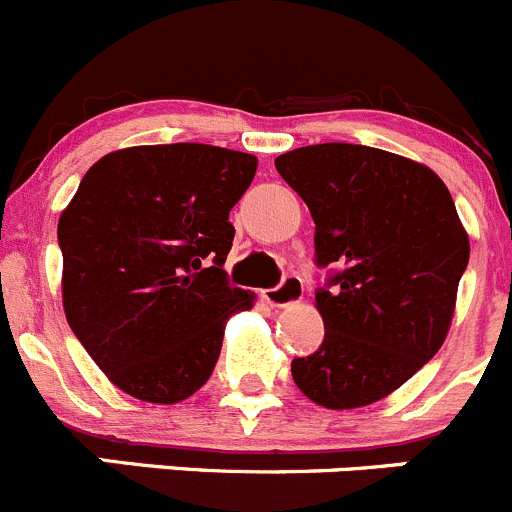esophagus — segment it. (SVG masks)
Instances as JSON below:
<instances>
[{"label": "esophagus", "mask_w": 512, "mask_h": 512, "mask_svg": "<svg viewBox=\"0 0 512 512\" xmlns=\"http://www.w3.org/2000/svg\"><path fill=\"white\" fill-rule=\"evenodd\" d=\"M301 296H304V284H301L299 276H284V281H281L279 286L261 291V299L271 306L296 304Z\"/></svg>", "instance_id": "1"}]
</instances>
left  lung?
Listing matches in <instances>:
<instances>
[{
	"label": "left lung",
	"instance_id": "8db88e82",
	"mask_svg": "<svg viewBox=\"0 0 512 512\" xmlns=\"http://www.w3.org/2000/svg\"><path fill=\"white\" fill-rule=\"evenodd\" d=\"M314 218L324 342L291 362L329 410L372 405L442 347L470 241L450 191L425 165L379 148L321 143L276 158Z\"/></svg>",
	"mask_w": 512,
	"mask_h": 512
}]
</instances>
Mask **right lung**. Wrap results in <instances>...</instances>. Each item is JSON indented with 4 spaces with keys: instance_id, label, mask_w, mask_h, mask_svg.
<instances>
[{
    "instance_id": "obj_1",
    "label": "right lung",
    "mask_w": 512,
    "mask_h": 512,
    "mask_svg": "<svg viewBox=\"0 0 512 512\" xmlns=\"http://www.w3.org/2000/svg\"><path fill=\"white\" fill-rule=\"evenodd\" d=\"M259 160L203 143L138 145L97 160L57 226L62 304L115 387L175 405L211 377L233 311L231 208Z\"/></svg>"
}]
</instances>
